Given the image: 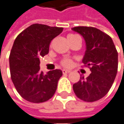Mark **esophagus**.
Here are the masks:
<instances>
[{
  "mask_svg": "<svg viewBox=\"0 0 124 124\" xmlns=\"http://www.w3.org/2000/svg\"><path fill=\"white\" fill-rule=\"evenodd\" d=\"M70 72V70H66V69H63L62 70V73L63 74H66V73H69Z\"/></svg>",
  "mask_w": 124,
  "mask_h": 124,
  "instance_id": "esophagus-1",
  "label": "esophagus"
}]
</instances>
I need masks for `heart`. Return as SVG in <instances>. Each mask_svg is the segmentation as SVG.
<instances>
[{"mask_svg": "<svg viewBox=\"0 0 124 124\" xmlns=\"http://www.w3.org/2000/svg\"><path fill=\"white\" fill-rule=\"evenodd\" d=\"M75 36L76 35H75V34H70V35H69L68 38L73 37H75ZM71 64H72V60H70V59H64L62 61V66H64V67H69L71 65Z\"/></svg>", "mask_w": 124, "mask_h": 124, "instance_id": "obj_1", "label": "heart"}]
</instances>
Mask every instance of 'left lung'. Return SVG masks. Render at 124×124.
<instances>
[{
    "label": "left lung",
    "mask_w": 124,
    "mask_h": 124,
    "mask_svg": "<svg viewBox=\"0 0 124 124\" xmlns=\"http://www.w3.org/2000/svg\"><path fill=\"white\" fill-rule=\"evenodd\" d=\"M72 30L85 39L86 51L82 62L91 70L86 79L81 77L73 84V90L85 102L97 101L108 93L114 82L118 68V53L111 37L98 28L77 26Z\"/></svg>",
    "instance_id": "1"
}]
</instances>
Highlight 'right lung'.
I'll use <instances>...</instances> for the list:
<instances>
[{"label":"right lung","mask_w":124,"mask_h":124,"mask_svg":"<svg viewBox=\"0 0 124 124\" xmlns=\"http://www.w3.org/2000/svg\"><path fill=\"white\" fill-rule=\"evenodd\" d=\"M63 28L34 23L16 37L9 55L11 78L16 90L26 101L41 103L55 94L62 77L60 70L40 72V58L49 53L51 41Z\"/></svg>","instance_id":"obj_1"}]
</instances>
